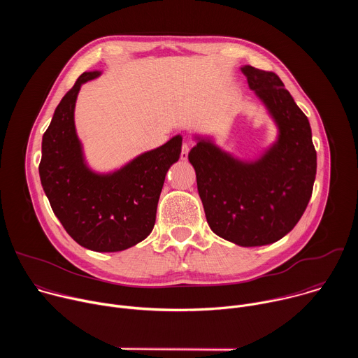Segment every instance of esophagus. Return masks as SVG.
Wrapping results in <instances>:
<instances>
[{"instance_id":"obj_1","label":"esophagus","mask_w":358,"mask_h":358,"mask_svg":"<svg viewBox=\"0 0 358 358\" xmlns=\"http://www.w3.org/2000/svg\"><path fill=\"white\" fill-rule=\"evenodd\" d=\"M189 150H191V145L188 144V143H184L182 144V147H181V160H187L188 159V152H189Z\"/></svg>"}]
</instances>
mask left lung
Here are the masks:
<instances>
[{
  "mask_svg": "<svg viewBox=\"0 0 358 358\" xmlns=\"http://www.w3.org/2000/svg\"><path fill=\"white\" fill-rule=\"evenodd\" d=\"M279 126V138L255 163L199 140L188 152L210 228L239 246L273 243L301 218L313 192L317 156L308 117L275 72L243 66Z\"/></svg>",
  "mask_w": 358,
  "mask_h": 358,
  "instance_id": "1",
  "label": "left lung"
}]
</instances>
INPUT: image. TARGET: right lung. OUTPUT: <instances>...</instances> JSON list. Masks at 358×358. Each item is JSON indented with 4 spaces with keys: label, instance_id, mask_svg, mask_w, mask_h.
Wrapping results in <instances>:
<instances>
[{
    "label": "right lung",
    "instance_id": "1",
    "mask_svg": "<svg viewBox=\"0 0 358 358\" xmlns=\"http://www.w3.org/2000/svg\"><path fill=\"white\" fill-rule=\"evenodd\" d=\"M99 72L82 73L62 97L42 137L39 177L54 214L79 245L119 252L145 239L156 222L169 169L181 155V136L144 152L122 170L99 176L82 157L73 110L82 83Z\"/></svg>",
    "mask_w": 358,
    "mask_h": 358
}]
</instances>
